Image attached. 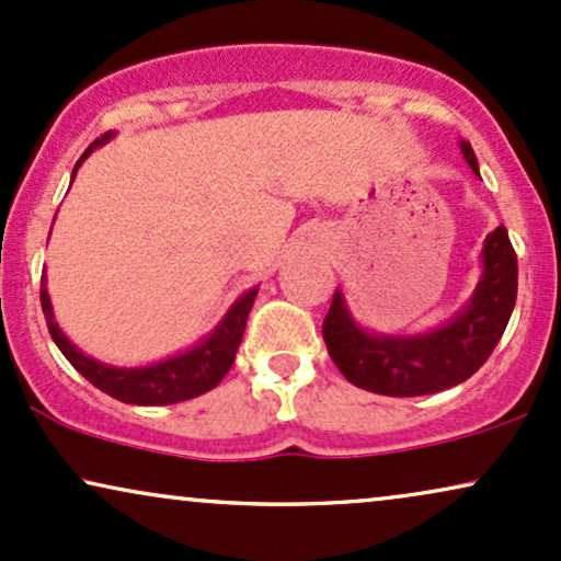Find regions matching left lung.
I'll list each match as a JSON object with an SVG mask.
<instances>
[{
	"instance_id": "obj_1",
	"label": "left lung",
	"mask_w": 561,
	"mask_h": 561,
	"mask_svg": "<svg viewBox=\"0 0 561 561\" xmlns=\"http://www.w3.org/2000/svg\"><path fill=\"white\" fill-rule=\"evenodd\" d=\"M460 153L479 174L471 142L460 140ZM481 262L483 273L471 301L447 324L424 335L366 333L337 288L322 322V337L341 375L362 390L390 398L432 396L476 375L500 343L517 299V257L507 228L496 226L489 233Z\"/></svg>"
}]
</instances>
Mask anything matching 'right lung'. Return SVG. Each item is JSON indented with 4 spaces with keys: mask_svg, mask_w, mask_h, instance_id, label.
Instances as JSON below:
<instances>
[{
    "mask_svg": "<svg viewBox=\"0 0 561 561\" xmlns=\"http://www.w3.org/2000/svg\"><path fill=\"white\" fill-rule=\"evenodd\" d=\"M112 135H103L101 140H95L85 153L80 156V161L75 163L72 179L78 174L82 161L93 153L95 148L103 142H108ZM254 296L257 288H249L244 296H239L233 301V307L228 309L224 320L218 322V328L213 330L205 341H199L195 348L184 351V354L165 358V362L150 364V366H137V369H122V366H108L95 362L82 354L80 348H75L67 341V335L61 333L57 320H54L51 299L46 291V273L41 275V309H44L48 333H51L54 343L59 345V351L90 385L99 387L101 392L112 396L122 403L133 405H169V403H182V400L197 398L203 392L213 390L220 379L226 377V371L231 369L233 358H237L241 335H244L247 317L252 312Z\"/></svg>",
    "mask_w": 561,
    "mask_h": 561,
    "instance_id": "right-lung-1",
    "label": "right lung"
}]
</instances>
